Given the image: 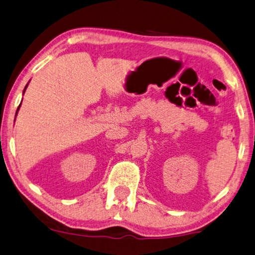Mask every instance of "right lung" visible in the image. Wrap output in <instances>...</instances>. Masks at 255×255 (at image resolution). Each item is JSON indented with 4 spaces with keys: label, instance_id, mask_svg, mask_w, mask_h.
I'll return each instance as SVG.
<instances>
[{
    "label": "right lung",
    "instance_id": "add662e5",
    "mask_svg": "<svg viewBox=\"0 0 255 255\" xmlns=\"http://www.w3.org/2000/svg\"><path fill=\"white\" fill-rule=\"evenodd\" d=\"M26 87H28V84H26V86L24 87V89H23V94H24V92H25V89H26ZM20 106H21V104L19 105V107H17V111H19V109H20ZM17 111H16V114H17ZM16 114H15V116H16Z\"/></svg>",
    "mask_w": 255,
    "mask_h": 255
}]
</instances>
